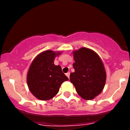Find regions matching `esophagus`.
I'll use <instances>...</instances> for the list:
<instances>
[{"instance_id": "34e87169", "label": "esophagus", "mask_w": 130, "mask_h": 130, "mask_svg": "<svg viewBox=\"0 0 130 130\" xmlns=\"http://www.w3.org/2000/svg\"><path fill=\"white\" fill-rule=\"evenodd\" d=\"M66 75L67 76V77L68 78H69V77H70V72H67L66 73Z\"/></svg>"}]
</instances>
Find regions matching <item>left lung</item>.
I'll return each instance as SVG.
<instances>
[{
  "label": "left lung",
  "instance_id": "1",
  "mask_svg": "<svg viewBox=\"0 0 130 130\" xmlns=\"http://www.w3.org/2000/svg\"><path fill=\"white\" fill-rule=\"evenodd\" d=\"M75 72L70 75V82L77 94L86 100H91L99 95L106 83L104 65L95 52L81 48L73 52Z\"/></svg>",
  "mask_w": 130,
  "mask_h": 130
}]
</instances>
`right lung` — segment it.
I'll use <instances>...</instances> for the list:
<instances>
[{"mask_svg":"<svg viewBox=\"0 0 130 130\" xmlns=\"http://www.w3.org/2000/svg\"><path fill=\"white\" fill-rule=\"evenodd\" d=\"M60 53L48 50L33 60L27 75L30 91L40 100H49L58 92L61 84L69 80L60 65H55L54 59Z\"/></svg>","mask_w":130,"mask_h":130,"instance_id":"obj_1","label":"right lung"}]
</instances>
